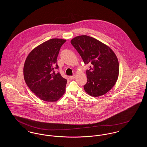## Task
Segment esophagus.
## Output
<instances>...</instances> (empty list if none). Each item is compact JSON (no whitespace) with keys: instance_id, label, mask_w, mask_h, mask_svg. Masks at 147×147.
<instances>
[{"instance_id":"esophagus-1","label":"esophagus","mask_w":147,"mask_h":147,"mask_svg":"<svg viewBox=\"0 0 147 147\" xmlns=\"http://www.w3.org/2000/svg\"><path fill=\"white\" fill-rule=\"evenodd\" d=\"M75 78H76V76L75 75H73V76H70L69 77V78H70V79H74Z\"/></svg>"}]
</instances>
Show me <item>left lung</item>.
Returning a JSON list of instances; mask_svg holds the SVG:
<instances>
[{
	"label": "left lung",
	"mask_w": 147,
	"mask_h": 147,
	"mask_svg": "<svg viewBox=\"0 0 147 147\" xmlns=\"http://www.w3.org/2000/svg\"><path fill=\"white\" fill-rule=\"evenodd\" d=\"M70 42L82 58L84 63L91 64L86 71L87 83L85 92L98 97L110 91L119 77V63L117 56L108 46L86 35L78 36Z\"/></svg>",
	"instance_id": "8db88e82"
}]
</instances>
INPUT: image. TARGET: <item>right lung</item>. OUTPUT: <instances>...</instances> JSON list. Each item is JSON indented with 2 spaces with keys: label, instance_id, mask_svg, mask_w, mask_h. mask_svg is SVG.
<instances>
[{
  "label": "right lung",
  "instance_id": "obj_1",
  "mask_svg": "<svg viewBox=\"0 0 147 147\" xmlns=\"http://www.w3.org/2000/svg\"><path fill=\"white\" fill-rule=\"evenodd\" d=\"M66 41L52 38L32 49L24 65V77L35 95L47 102H56L65 91L67 80L54 69L58 68L57 58L61 46Z\"/></svg>",
  "mask_w": 147,
  "mask_h": 147
}]
</instances>
